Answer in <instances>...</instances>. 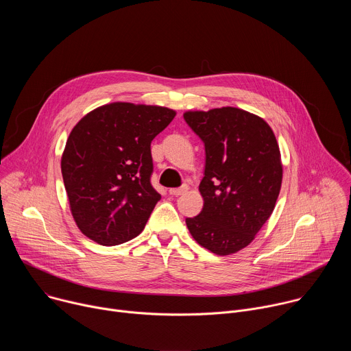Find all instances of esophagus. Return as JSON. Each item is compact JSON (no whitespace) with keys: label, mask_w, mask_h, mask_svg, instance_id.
Returning a JSON list of instances; mask_svg holds the SVG:
<instances>
[{"label":"esophagus","mask_w":351,"mask_h":351,"mask_svg":"<svg viewBox=\"0 0 351 351\" xmlns=\"http://www.w3.org/2000/svg\"><path fill=\"white\" fill-rule=\"evenodd\" d=\"M184 191H187V186H182V187H178V189H171L169 194L178 197V195H182Z\"/></svg>","instance_id":"34e87169"}]
</instances>
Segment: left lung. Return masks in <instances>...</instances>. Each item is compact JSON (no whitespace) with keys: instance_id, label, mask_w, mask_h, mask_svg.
Listing matches in <instances>:
<instances>
[{"instance_id":"left-lung-1","label":"left lung","mask_w":351,"mask_h":351,"mask_svg":"<svg viewBox=\"0 0 351 351\" xmlns=\"http://www.w3.org/2000/svg\"><path fill=\"white\" fill-rule=\"evenodd\" d=\"M183 118L206 147L198 187L204 207L186 225L214 254L237 253L275 208L283 172L276 137L263 118L240 108L187 111Z\"/></svg>"}]
</instances>
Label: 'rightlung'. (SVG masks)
I'll return each instance as SVG.
<instances>
[{"label": "right lung", "instance_id": "obj_1", "mask_svg": "<svg viewBox=\"0 0 351 351\" xmlns=\"http://www.w3.org/2000/svg\"><path fill=\"white\" fill-rule=\"evenodd\" d=\"M157 106L112 103L83 117L72 129L61 171L80 232L103 245L138 236L160 193L152 186V141L175 118Z\"/></svg>", "mask_w": 351, "mask_h": 351}]
</instances>
